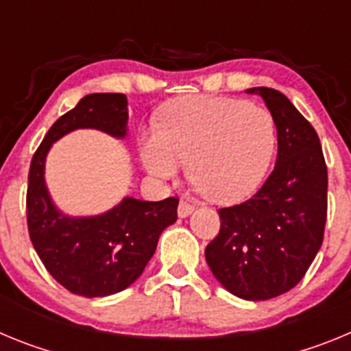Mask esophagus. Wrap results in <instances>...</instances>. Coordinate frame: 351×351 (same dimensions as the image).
<instances>
[{"label":"esophagus","instance_id":"1","mask_svg":"<svg viewBox=\"0 0 351 351\" xmlns=\"http://www.w3.org/2000/svg\"><path fill=\"white\" fill-rule=\"evenodd\" d=\"M193 210H195V206H191L190 202H186V200H181V202H179V207H178L179 218H186V216H190Z\"/></svg>","mask_w":351,"mask_h":351}]
</instances>
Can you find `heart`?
Masks as SVG:
<instances>
[{
  "instance_id": "obj_1",
  "label": "heart",
  "mask_w": 351,
  "mask_h": 351,
  "mask_svg": "<svg viewBox=\"0 0 351 351\" xmlns=\"http://www.w3.org/2000/svg\"><path fill=\"white\" fill-rule=\"evenodd\" d=\"M274 151L276 123L267 108L226 96L172 101L141 144L142 163L151 176L173 179L188 161L191 182L219 204L253 193Z\"/></svg>"
}]
</instances>
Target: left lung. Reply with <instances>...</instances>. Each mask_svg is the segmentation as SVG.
Wrapping results in <instances>:
<instances>
[{
  "mask_svg": "<svg viewBox=\"0 0 351 351\" xmlns=\"http://www.w3.org/2000/svg\"><path fill=\"white\" fill-rule=\"evenodd\" d=\"M262 96L278 130V160L250 200L219 209L221 228L206 247L207 265L223 288L244 300H267L304 278L324 243L327 167L320 138L283 93Z\"/></svg>",
  "mask_w": 351,
  "mask_h": 351,
  "instance_id": "1",
  "label": "left lung"
}]
</instances>
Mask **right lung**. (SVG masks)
I'll return each mask as SVG.
<instances>
[{"mask_svg": "<svg viewBox=\"0 0 351 351\" xmlns=\"http://www.w3.org/2000/svg\"><path fill=\"white\" fill-rule=\"evenodd\" d=\"M80 128L114 138L128 135V100L121 93H93L61 116L31 160L27 178V230L45 269L77 295L107 297L138 280L154 255L158 239L178 219V198L147 202L125 197L96 216H68L45 184V160L52 144Z\"/></svg>", "mask_w": 351, "mask_h": 351, "instance_id": "right-lung-1", "label": "right lung"}]
</instances>
